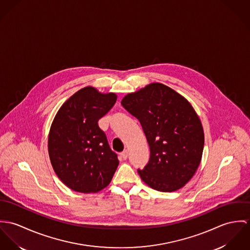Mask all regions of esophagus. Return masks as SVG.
I'll list each match as a JSON object with an SVG mask.
<instances>
[{
    "label": "esophagus",
    "mask_w": 250,
    "mask_h": 250,
    "mask_svg": "<svg viewBox=\"0 0 250 250\" xmlns=\"http://www.w3.org/2000/svg\"><path fill=\"white\" fill-rule=\"evenodd\" d=\"M121 156H122L123 159L125 160L127 158V156H128V151L127 150H124L123 152H121Z\"/></svg>",
    "instance_id": "obj_1"
}]
</instances>
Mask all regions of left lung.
I'll use <instances>...</instances> for the list:
<instances>
[{"label": "left lung", "mask_w": 250, "mask_h": 250, "mask_svg": "<svg viewBox=\"0 0 250 250\" xmlns=\"http://www.w3.org/2000/svg\"><path fill=\"white\" fill-rule=\"evenodd\" d=\"M122 105L138 119L149 146L147 164L138 173L159 192L182 188L200 163L204 133L190 103L166 85L151 83L126 95Z\"/></svg>", "instance_id": "left-lung-1"}]
</instances>
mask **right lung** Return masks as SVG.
I'll use <instances>...</instances> for the list:
<instances>
[{
  "label": "right lung",
  "mask_w": 250,
  "mask_h": 250,
  "mask_svg": "<svg viewBox=\"0 0 250 250\" xmlns=\"http://www.w3.org/2000/svg\"><path fill=\"white\" fill-rule=\"evenodd\" d=\"M117 101L93 87L74 94L57 112L52 124L48 148L51 163L60 180L81 193H96L105 188L119 165L99 120Z\"/></svg>",
  "instance_id": "1"
}]
</instances>
